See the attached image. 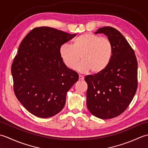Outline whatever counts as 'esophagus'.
Returning a JSON list of instances; mask_svg holds the SVG:
<instances>
[{
  "mask_svg": "<svg viewBox=\"0 0 148 148\" xmlns=\"http://www.w3.org/2000/svg\"><path fill=\"white\" fill-rule=\"evenodd\" d=\"M79 80H83L84 79V76H81V75H79Z\"/></svg>",
  "mask_w": 148,
  "mask_h": 148,
  "instance_id": "1",
  "label": "esophagus"
}]
</instances>
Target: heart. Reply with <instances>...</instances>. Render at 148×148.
<instances>
[{
	"instance_id": "b5f03b06",
	"label": "heart",
	"mask_w": 148,
	"mask_h": 148,
	"mask_svg": "<svg viewBox=\"0 0 148 148\" xmlns=\"http://www.w3.org/2000/svg\"><path fill=\"white\" fill-rule=\"evenodd\" d=\"M63 62L71 69H75L80 59L83 60L77 69L83 73L92 71L99 74L108 67L113 55L112 43L107 37L86 33L72 40V45H62L59 49Z\"/></svg>"
}]
</instances>
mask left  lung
<instances>
[{
	"instance_id": "8db88e82",
	"label": "left lung",
	"mask_w": 148,
	"mask_h": 148,
	"mask_svg": "<svg viewBox=\"0 0 148 148\" xmlns=\"http://www.w3.org/2000/svg\"><path fill=\"white\" fill-rule=\"evenodd\" d=\"M102 33L112 43V59L104 71L86 76L84 80L89 111L107 119L120 115L132 100L137 89V61L134 49L118 30L104 27L95 34Z\"/></svg>"
}]
</instances>
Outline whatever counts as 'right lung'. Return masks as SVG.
I'll return each instance as SVG.
<instances>
[{"mask_svg":"<svg viewBox=\"0 0 148 148\" xmlns=\"http://www.w3.org/2000/svg\"><path fill=\"white\" fill-rule=\"evenodd\" d=\"M76 36L40 27L31 30L21 41L11 74L15 95L31 114L49 118L64 108L67 93L79 76L63 62L59 49Z\"/></svg>","mask_w":148,"mask_h":148,"instance_id":"obj_1","label":"right lung"}]
</instances>
